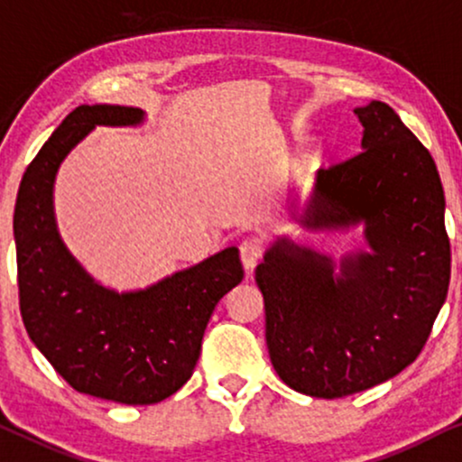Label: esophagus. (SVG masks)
I'll return each instance as SVG.
<instances>
[{
	"instance_id": "esophagus-1",
	"label": "esophagus",
	"mask_w": 462,
	"mask_h": 462,
	"mask_svg": "<svg viewBox=\"0 0 462 462\" xmlns=\"http://www.w3.org/2000/svg\"><path fill=\"white\" fill-rule=\"evenodd\" d=\"M262 255H263L262 238L251 236V238H247V241L241 243V262L247 273H251V270L255 268V263L262 260Z\"/></svg>"
}]
</instances>
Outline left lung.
<instances>
[{
  "instance_id": "1",
  "label": "left lung",
  "mask_w": 462,
  "mask_h": 462,
  "mask_svg": "<svg viewBox=\"0 0 462 462\" xmlns=\"http://www.w3.org/2000/svg\"><path fill=\"white\" fill-rule=\"evenodd\" d=\"M361 153L315 175L291 202L306 232L361 227L365 249L328 254L274 236L255 268L266 344L293 391L336 399L397 376L420 353L446 302V196L427 147L383 101L355 109Z\"/></svg>"
}]
</instances>
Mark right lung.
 <instances>
[{
  "label": "right lung",
  "mask_w": 462,
  "mask_h": 462,
  "mask_svg": "<svg viewBox=\"0 0 462 462\" xmlns=\"http://www.w3.org/2000/svg\"><path fill=\"white\" fill-rule=\"evenodd\" d=\"M145 112L79 106L29 169L14 208L21 315L31 342L78 393L126 405L167 399L192 376L215 306L243 281L236 247L175 270L143 289L97 281L60 238L54 181L95 126H141Z\"/></svg>",
  "instance_id": "right-lung-1"
}]
</instances>
